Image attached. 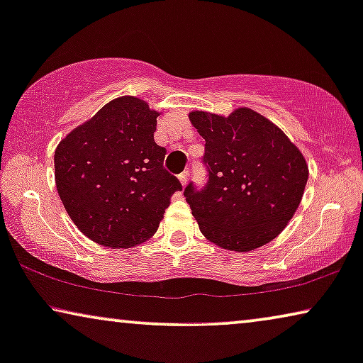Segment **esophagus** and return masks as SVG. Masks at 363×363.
<instances>
[{
  "instance_id": "esophagus-1",
  "label": "esophagus",
  "mask_w": 363,
  "mask_h": 363,
  "mask_svg": "<svg viewBox=\"0 0 363 363\" xmlns=\"http://www.w3.org/2000/svg\"><path fill=\"white\" fill-rule=\"evenodd\" d=\"M178 180H180V183L183 186L186 185V182H188V172H183V173H180V175H178Z\"/></svg>"
}]
</instances>
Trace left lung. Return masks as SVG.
Listing matches in <instances>:
<instances>
[{
    "instance_id": "1",
    "label": "left lung",
    "mask_w": 363,
    "mask_h": 363,
    "mask_svg": "<svg viewBox=\"0 0 363 363\" xmlns=\"http://www.w3.org/2000/svg\"><path fill=\"white\" fill-rule=\"evenodd\" d=\"M190 121L205 138L206 185L185 196L200 231L220 247L247 252L284 230L309 177L306 158L279 127L240 107L228 117L195 111Z\"/></svg>"
}]
</instances>
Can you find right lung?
<instances>
[{
  "mask_svg": "<svg viewBox=\"0 0 363 363\" xmlns=\"http://www.w3.org/2000/svg\"><path fill=\"white\" fill-rule=\"evenodd\" d=\"M158 112L123 96L67 133L54 153L57 193L79 230L99 245L127 250L158 230L180 182L163 168Z\"/></svg>",
  "mask_w": 363,
  "mask_h": 363,
  "instance_id": "add662e5",
  "label": "right lung"
}]
</instances>
